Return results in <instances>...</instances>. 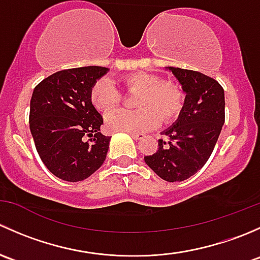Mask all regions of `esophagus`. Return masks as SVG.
Returning <instances> with one entry per match:
<instances>
[{
	"mask_svg": "<svg viewBox=\"0 0 260 260\" xmlns=\"http://www.w3.org/2000/svg\"><path fill=\"white\" fill-rule=\"evenodd\" d=\"M131 137L135 138L136 141H140V140H143L145 138V135L143 133H129Z\"/></svg>",
	"mask_w": 260,
	"mask_h": 260,
	"instance_id": "34e87169",
	"label": "esophagus"
}]
</instances>
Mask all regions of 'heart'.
<instances>
[{"label":"heart","mask_w":260,"mask_h":260,"mask_svg":"<svg viewBox=\"0 0 260 260\" xmlns=\"http://www.w3.org/2000/svg\"><path fill=\"white\" fill-rule=\"evenodd\" d=\"M125 91L136 93L135 107L137 111L111 112L106 115V127L109 132L138 133L151 131L162 123H169L180 114L183 107L182 90L172 81H162L151 73H133L119 80ZM90 101L101 112H109L120 101L119 91L108 78L96 80L90 90Z\"/></svg>","instance_id":"heart-1"}]
</instances>
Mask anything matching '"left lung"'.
Masks as SVG:
<instances>
[{"label": "left lung", "instance_id": "1", "mask_svg": "<svg viewBox=\"0 0 260 260\" xmlns=\"http://www.w3.org/2000/svg\"><path fill=\"white\" fill-rule=\"evenodd\" d=\"M186 93L176 122L164 131L156 153L145 162L162 180L180 182L195 175L211 156L225 122L224 89L195 70L169 67Z\"/></svg>", "mask_w": 260, "mask_h": 260}]
</instances>
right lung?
Listing matches in <instances>:
<instances>
[{
	"label": "right lung",
	"mask_w": 260,
	"mask_h": 260,
	"mask_svg": "<svg viewBox=\"0 0 260 260\" xmlns=\"http://www.w3.org/2000/svg\"><path fill=\"white\" fill-rule=\"evenodd\" d=\"M108 68L61 70L35 86L30 102V131L46 169L78 182L103 165L111 137L102 135L103 118L90 101L95 81Z\"/></svg>",
	"instance_id": "add662e5"
}]
</instances>
